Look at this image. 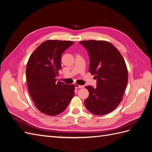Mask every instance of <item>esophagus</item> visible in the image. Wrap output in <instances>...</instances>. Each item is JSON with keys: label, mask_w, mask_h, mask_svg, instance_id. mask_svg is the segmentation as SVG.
Returning a JSON list of instances; mask_svg holds the SVG:
<instances>
[{"label": "esophagus", "mask_w": 152, "mask_h": 152, "mask_svg": "<svg viewBox=\"0 0 152 152\" xmlns=\"http://www.w3.org/2000/svg\"><path fill=\"white\" fill-rule=\"evenodd\" d=\"M75 88L78 89V88H82V87H84V86H80V85H79L77 84H75Z\"/></svg>", "instance_id": "1"}]
</instances>
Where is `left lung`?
I'll list each match as a JSON object with an SVG mask.
<instances>
[{
  "label": "left lung",
  "instance_id": "obj_1",
  "mask_svg": "<svg viewBox=\"0 0 152 152\" xmlns=\"http://www.w3.org/2000/svg\"><path fill=\"white\" fill-rule=\"evenodd\" d=\"M80 44L87 49L90 64L89 71L97 80L96 87L87 86L89 95L86 107L96 115L109 113L122 99L128 80L125 61L118 49L103 40H85Z\"/></svg>",
  "mask_w": 152,
  "mask_h": 152
}]
</instances>
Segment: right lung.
Here are the masks:
<instances>
[{
    "instance_id": "add662e5",
    "label": "right lung",
    "mask_w": 152,
    "mask_h": 152,
    "mask_svg": "<svg viewBox=\"0 0 152 152\" xmlns=\"http://www.w3.org/2000/svg\"><path fill=\"white\" fill-rule=\"evenodd\" d=\"M72 44V41H45L27 63L29 93L37 108L47 115H57L65 111L75 94L74 85L65 84L56 79L61 68L62 54Z\"/></svg>"
}]
</instances>
